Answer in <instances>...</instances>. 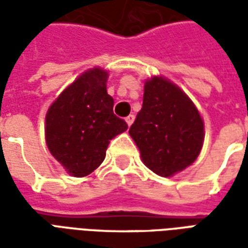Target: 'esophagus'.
<instances>
[{"instance_id":"34e87169","label":"esophagus","mask_w":248,"mask_h":248,"mask_svg":"<svg viewBox=\"0 0 248 248\" xmlns=\"http://www.w3.org/2000/svg\"><path fill=\"white\" fill-rule=\"evenodd\" d=\"M134 115H133V114H130V115H127V117H126V124H129V126H131V124H133V122H134Z\"/></svg>"}]
</instances>
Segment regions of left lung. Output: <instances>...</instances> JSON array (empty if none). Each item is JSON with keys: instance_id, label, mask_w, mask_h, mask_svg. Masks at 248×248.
<instances>
[{"instance_id": "left-lung-1", "label": "left lung", "mask_w": 248, "mask_h": 248, "mask_svg": "<svg viewBox=\"0 0 248 248\" xmlns=\"http://www.w3.org/2000/svg\"><path fill=\"white\" fill-rule=\"evenodd\" d=\"M129 134L143 163L161 177H171L190 166L204 138L195 105L179 87L161 77L145 83L142 108Z\"/></svg>"}]
</instances>
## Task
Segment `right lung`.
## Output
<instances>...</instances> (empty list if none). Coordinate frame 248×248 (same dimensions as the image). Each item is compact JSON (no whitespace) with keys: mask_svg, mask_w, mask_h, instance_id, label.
<instances>
[{"mask_svg":"<svg viewBox=\"0 0 248 248\" xmlns=\"http://www.w3.org/2000/svg\"><path fill=\"white\" fill-rule=\"evenodd\" d=\"M108 71L92 69L78 77L46 114V143L51 155L74 177H86L105 159L110 140L127 130L113 111L106 90Z\"/></svg>","mask_w":248,"mask_h":248,"instance_id":"1","label":"right lung"}]
</instances>
